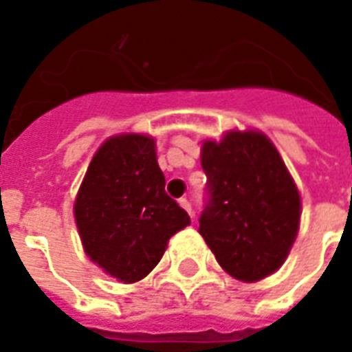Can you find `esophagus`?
I'll use <instances>...</instances> for the list:
<instances>
[{
  "mask_svg": "<svg viewBox=\"0 0 352 352\" xmlns=\"http://www.w3.org/2000/svg\"><path fill=\"white\" fill-rule=\"evenodd\" d=\"M179 204H181V208H183V210L192 217V206H190V201L186 200V198H183V200H179Z\"/></svg>",
  "mask_w": 352,
  "mask_h": 352,
  "instance_id": "34e87169",
  "label": "esophagus"
}]
</instances>
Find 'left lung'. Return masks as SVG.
Masks as SVG:
<instances>
[{
	"instance_id": "1",
	"label": "left lung",
	"mask_w": 352,
	"mask_h": 352,
	"mask_svg": "<svg viewBox=\"0 0 352 352\" xmlns=\"http://www.w3.org/2000/svg\"><path fill=\"white\" fill-rule=\"evenodd\" d=\"M208 177L198 232L230 276L257 282L286 261L301 200L274 144L255 131H230L201 148Z\"/></svg>"
}]
</instances>
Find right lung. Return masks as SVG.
Returning <instances> with one entry per match:
<instances>
[{
	"label": "right lung",
	"mask_w": 352,
	"mask_h": 352,
	"mask_svg": "<svg viewBox=\"0 0 352 352\" xmlns=\"http://www.w3.org/2000/svg\"><path fill=\"white\" fill-rule=\"evenodd\" d=\"M74 213L85 253L125 284L144 278L169 238L190 225L166 192L154 139L135 133L112 137L97 151Z\"/></svg>",
	"instance_id": "add662e5"
}]
</instances>
